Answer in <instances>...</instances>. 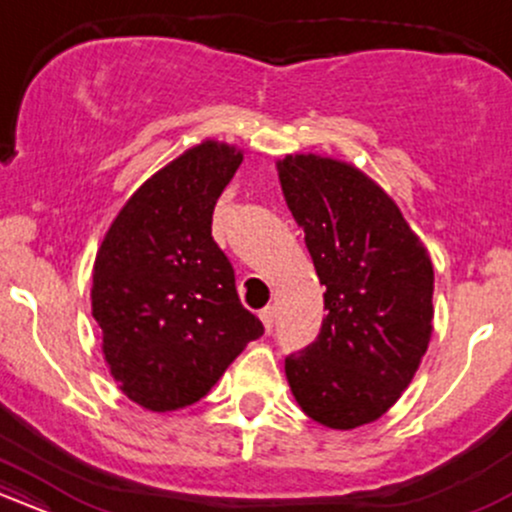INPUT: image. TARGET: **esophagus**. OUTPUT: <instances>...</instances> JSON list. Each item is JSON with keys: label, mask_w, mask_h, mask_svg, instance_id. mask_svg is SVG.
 I'll return each instance as SVG.
<instances>
[{"label": "esophagus", "mask_w": 512, "mask_h": 512, "mask_svg": "<svg viewBox=\"0 0 512 512\" xmlns=\"http://www.w3.org/2000/svg\"><path fill=\"white\" fill-rule=\"evenodd\" d=\"M274 317H276V313H274V308L272 305H267V308L264 310H260V320H262V325H264V330H272L274 327Z\"/></svg>", "instance_id": "34e87169"}]
</instances>
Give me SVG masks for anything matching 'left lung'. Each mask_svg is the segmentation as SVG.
<instances>
[{"label":"left lung","mask_w":512,"mask_h":512,"mask_svg":"<svg viewBox=\"0 0 512 512\" xmlns=\"http://www.w3.org/2000/svg\"><path fill=\"white\" fill-rule=\"evenodd\" d=\"M276 170L327 289L322 330L286 358V380L305 416L351 431L378 421L421 366L433 334L431 255L354 163L289 154Z\"/></svg>","instance_id":"obj_1"}]
</instances>
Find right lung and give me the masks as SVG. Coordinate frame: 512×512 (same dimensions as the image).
<instances>
[{"label": "right lung", "mask_w": 512, "mask_h": 512, "mask_svg": "<svg viewBox=\"0 0 512 512\" xmlns=\"http://www.w3.org/2000/svg\"><path fill=\"white\" fill-rule=\"evenodd\" d=\"M243 163L238 146L204 139L156 170L105 231L93 262L91 313L105 366L139 407H190L264 327L243 308L211 214Z\"/></svg>", "instance_id": "add662e5"}]
</instances>
